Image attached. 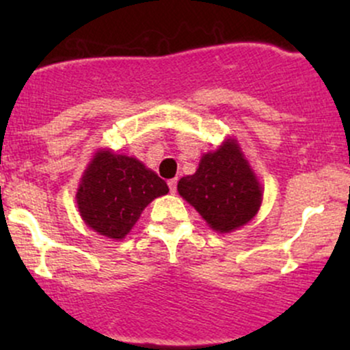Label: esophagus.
I'll return each mask as SVG.
<instances>
[{
    "label": "esophagus",
    "instance_id": "34e87169",
    "mask_svg": "<svg viewBox=\"0 0 350 350\" xmlns=\"http://www.w3.org/2000/svg\"><path fill=\"white\" fill-rule=\"evenodd\" d=\"M167 186H170L171 194H176V189H178V179H170L167 180Z\"/></svg>",
    "mask_w": 350,
    "mask_h": 350
}]
</instances>
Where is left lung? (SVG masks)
Segmentation results:
<instances>
[{"label":"left lung","instance_id":"8db88e82","mask_svg":"<svg viewBox=\"0 0 350 350\" xmlns=\"http://www.w3.org/2000/svg\"><path fill=\"white\" fill-rule=\"evenodd\" d=\"M178 191L217 232L245 226L262 204L258 180L234 139L204 154L196 174L180 179Z\"/></svg>","mask_w":350,"mask_h":350}]
</instances>
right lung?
<instances>
[{"instance_id": "add662e5", "label": "right lung", "mask_w": 350, "mask_h": 350, "mask_svg": "<svg viewBox=\"0 0 350 350\" xmlns=\"http://www.w3.org/2000/svg\"><path fill=\"white\" fill-rule=\"evenodd\" d=\"M170 192L158 174L130 156L100 151L77 192L82 219L100 235L123 239L152 199Z\"/></svg>"}]
</instances>
